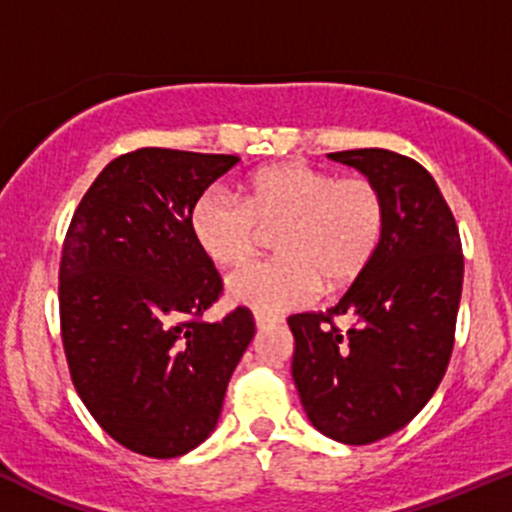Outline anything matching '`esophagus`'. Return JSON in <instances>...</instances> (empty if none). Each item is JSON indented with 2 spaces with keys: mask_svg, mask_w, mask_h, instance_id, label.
I'll use <instances>...</instances> for the list:
<instances>
[{
  "mask_svg": "<svg viewBox=\"0 0 512 512\" xmlns=\"http://www.w3.org/2000/svg\"><path fill=\"white\" fill-rule=\"evenodd\" d=\"M276 323H278L276 318H268V315H256V328L258 330H268V328H273Z\"/></svg>",
  "mask_w": 512,
  "mask_h": 512,
  "instance_id": "esophagus-1",
  "label": "esophagus"
}]
</instances>
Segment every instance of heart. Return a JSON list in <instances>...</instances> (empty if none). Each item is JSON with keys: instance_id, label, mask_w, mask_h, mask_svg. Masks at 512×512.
<instances>
[{"instance_id": "b5f03b06", "label": "heart", "mask_w": 512, "mask_h": 512, "mask_svg": "<svg viewBox=\"0 0 512 512\" xmlns=\"http://www.w3.org/2000/svg\"><path fill=\"white\" fill-rule=\"evenodd\" d=\"M281 256L246 263L226 281L231 303L258 315H283L313 303L328 286H345L370 266L384 229V199L367 177H342L305 162L263 167L246 197L209 187L189 209V231L217 266L254 251L258 224L280 226Z\"/></svg>"}]
</instances>
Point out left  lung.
<instances>
[{
	"label": "left lung",
	"mask_w": 512,
	"mask_h": 512,
	"mask_svg": "<svg viewBox=\"0 0 512 512\" xmlns=\"http://www.w3.org/2000/svg\"><path fill=\"white\" fill-rule=\"evenodd\" d=\"M328 157L377 184L384 229L335 308L288 318L293 379L320 434L362 446L407 426L444 377L461 303V236L439 184L412 157L379 147ZM333 314L358 325L340 334Z\"/></svg>",
	"instance_id": "left-lung-1"
}]
</instances>
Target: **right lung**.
<instances>
[{
  "label": "right lung",
  "instance_id": "right-lung-1",
  "mask_svg": "<svg viewBox=\"0 0 512 512\" xmlns=\"http://www.w3.org/2000/svg\"><path fill=\"white\" fill-rule=\"evenodd\" d=\"M236 155L142 147L83 194L59 273L61 337L78 397L125 449L175 458L209 439L226 384L254 340L246 308L199 315L221 278L189 231V209Z\"/></svg>",
  "mask_w": 512,
  "mask_h": 512
}]
</instances>
